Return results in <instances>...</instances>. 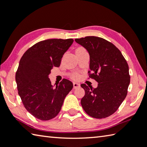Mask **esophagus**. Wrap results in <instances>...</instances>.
Returning a JSON list of instances; mask_svg holds the SVG:
<instances>
[{"mask_svg":"<svg viewBox=\"0 0 147 147\" xmlns=\"http://www.w3.org/2000/svg\"><path fill=\"white\" fill-rule=\"evenodd\" d=\"M74 88H78L80 87V84L76 83V82H74Z\"/></svg>","mask_w":147,"mask_h":147,"instance_id":"1","label":"esophagus"}]
</instances>
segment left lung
Returning a JSON list of instances; mask_svg holds the SVG:
<instances>
[{
  "mask_svg": "<svg viewBox=\"0 0 147 147\" xmlns=\"http://www.w3.org/2000/svg\"><path fill=\"white\" fill-rule=\"evenodd\" d=\"M75 41L88 51L90 55V78L98 84L96 88L85 84L81 100L82 107L90 116L102 119L116 111L127 95L130 84L128 65L116 46L102 38L88 36Z\"/></svg>",
  "mask_w": 147,
  "mask_h": 147,
  "instance_id": "obj_1",
  "label": "left lung"
}]
</instances>
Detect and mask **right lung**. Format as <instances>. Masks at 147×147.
I'll return each instance as SVG.
<instances>
[{
  "instance_id": "1",
  "label": "right lung",
  "mask_w": 147,
  "mask_h": 147,
  "mask_svg": "<svg viewBox=\"0 0 147 147\" xmlns=\"http://www.w3.org/2000/svg\"><path fill=\"white\" fill-rule=\"evenodd\" d=\"M74 40L48 39L36 43L20 59L15 75L18 92L25 109L35 117L50 120L59 114L73 83L64 79L51 85L49 75L59 67Z\"/></svg>"
}]
</instances>
